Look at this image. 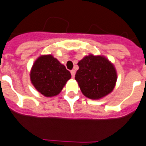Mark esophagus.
<instances>
[{"mask_svg":"<svg viewBox=\"0 0 146 146\" xmlns=\"http://www.w3.org/2000/svg\"><path fill=\"white\" fill-rule=\"evenodd\" d=\"M71 74H72V77L74 78V74H75V71H74V70H72V71H71Z\"/></svg>","mask_w":146,"mask_h":146,"instance_id":"1","label":"esophagus"}]
</instances>
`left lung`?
<instances>
[{
    "mask_svg": "<svg viewBox=\"0 0 146 146\" xmlns=\"http://www.w3.org/2000/svg\"><path fill=\"white\" fill-rule=\"evenodd\" d=\"M75 74L82 92L86 97L99 100L112 92L117 82L114 67L103 56H86L78 63Z\"/></svg>",
    "mask_w": 146,
    "mask_h": 146,
    "instance_id": "8db88e82",
    "label": "left lung"
}]
</instances>
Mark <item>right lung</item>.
Returning a JSON list of instances; mask_svg holds the SVG:
<instances>
[{"label": "right lung", "instance_id": "add662e5", "mask_svg": "<svg viewBox=\"0 0 146 146\" xmlns=\"http://www.w3.org/2000/svg\"><path fill=\"white\" fill-rule=\"evenodd\" d=\"M71 77L70 72L52 55L39 57L34 63L30 73L34 87L46 97L59 94Z\"/></svg>", "mask_w": 146, "mask_h": 146}]
</instances>
